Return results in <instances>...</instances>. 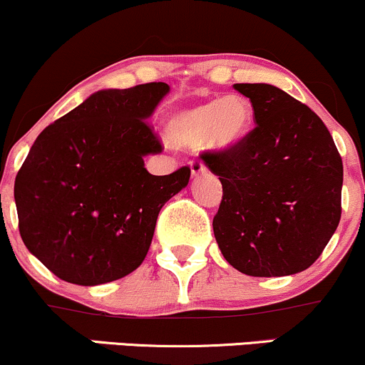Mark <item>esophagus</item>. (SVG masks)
Returning a JSON list of instances; mask_svg holds the SVG:
<instances>
[{
	"instance_id": "1",
	"label": "esophagus",
	"mask_w": 365,
	"mask_h": 365,
	"mask_svg": "<svg viewBox=\"0 0 365 365\" xmlns=\"http://www.w3.org/2000/svg\"><path fill=\"white\" fill-rule=\"evenodd\" d=\"M190 173L192 176H199V175H206L207 168L202 161H192L190 163Z\"/></svg>"
}]
</instances>
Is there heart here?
I'll use <instances>...</instances> for the list:
<instances>
[{
    "mask_svg": "<svg viewBox=\"0 0 365 365\" xmlns=\"http://www.w3.org/2000/svg\"><path fill=\"white\" fill-rule=\"evenodd\" d=\"M253 109L242 95L206 100L168 118L166 133L171 145L201 149L210 143L216 149L235 145L250 130Z\"/></svg>",
    "mask_w": 365,
    "mask_h": 365,
    "instance_id": "heart-1",
    "label": "heart"
}]
</instances>
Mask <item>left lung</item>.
<instances>
[{"mask_svg":"<svg viewBox=\"0 0 365 365\" xmlns=\"http://www.w3.org/2000/svg\"><path fill=\"white\" fill-rule=\"evenodd\" d=\"M256 128L230 149L204 152L223 187L213 232L239 272L282 277L319 258L341 218L343 163L329 130L277 86L239 83Z\"/></svg>","mask_w":365,"mask_h":365,"instance_id":"obj_1","label":"left lung"}]
</instances>
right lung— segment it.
Wrapping results in <instances>:
<instances>
[{"mask_svg":"<svg viewBox=\"0 0 365 365\" xmlns=\"http://www.w3.org/2000/svg\"><path fill=\"white\" fill-rule=\"evenodd\" d=\"M166 83L100 90L39 133L15 178L20 237L48 270L98 286L142 265L161 207L190 168L155 176L143 158L163 150L147 123Z\"/></svg>","mask_w":365,"mask_h":365,"instance_id":"add662e5","label":"right lung"}]
</instances>
